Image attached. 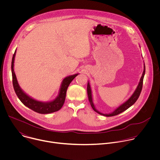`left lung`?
<instances>
[{
  "mask_svg": "<svg viewBox=\"0 0 160 160\" xmlns=\"http://www.w3.org/2000/svg\"><path fill=\"white\" fill-rule=\"evenodd\" d=\"M145 64L144 63V71L142 75V77H141L140 81L139 82V84L137 87V88H135V91L133 92V93L132 94V95L125 101L124 102L123 104H122L120 106H119L118 107H117L115 110L113 111L109 112V113H102L100 111H99L94 103L93 101V98H92V89H91V87L90 85L89 82L88 81L87 83V94H88V101L90 103L91 106H92V109L98 113H99V115H101L102 116L104 117H112V116H115L118 115V114L125 111V110H127L128 108H129L130 106H132L135 102L136 101L138 100V99L139 98L140 94L141 92V90H142V83H143V79H144V77L145 75Z\"/></svg>",
  "mask_w": 160,
  "mask_h": 160,
  "instance_id": "8db88e82",
  "label": "left lung"
}]
</instances>
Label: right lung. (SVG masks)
I'll return each instance as SVG.
<instances>
[{
  "mask_svg": "<svg viewBox=\"0 0 160 160\" xmlns=\"http://www.w3.org/2000/svg\"><path fill=\"white\" fill-rule=\"evenodd\" d=\"M16 53V49L14 52V54L12 59L11 71H12L13 87L18 98L25 106H26L27 107L29 108L32 110L38 113L49 114V113H52V112L59 111L64 104L65 98H66V90L68 86H69V85L72 82V80L79 73H76L72 75L68 76L62 80L60 86L58 95L54 99L50 101H48V102L40 101L28 96L26 92H24V90H22V88L20 87L18 82L17 78L14 70V58H15Z\"/></svg>",
  "mask_w": 160,
  "mask_h": 160,
  "instance_id": "obj_1",
  "label": "right lung"
}]
</instances>
